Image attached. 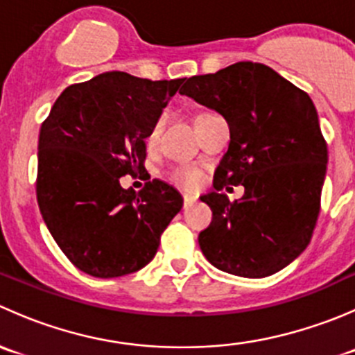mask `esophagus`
Listing matches in <instances>:
<instances>
[{"label":"esophagus","mask_w":355,"mask_h":355,"mask_svg":"<svg viewBox=\"0 0 355 355\" xmlns=\"http://www.w3.org/2000/svg\"><path fill=\"white\" fill-rule=\"evenodd\" d=\"M196 202V198L194 196H189V194H185L184 196V207H189V206H192V204Z\"/></svg>","instance_id":"esophagus-1"}]
</instances>
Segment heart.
I'll use <instances>...</instances> for the list:
<instances>
[{
	"instance_id": "b5f03b06",
	"label": "heart",
	"mask_w": 355,
	"mask_h": 355,
	"mask_svg": "<svg viewBox=\"0 0 355 355\" xmlns=\"http://www.w3.org/2000/svg\"><path fill=\"white\" fill-rule=\"evenodd\" d=\"M206 114V113H204ZM161 128H163V116H159L155 123L151 125L149 128L148 135H146V146L149 149H153L159 141V134H161ZM171 180L178 185V187H184V189H196L200 182V173L194 168H177V170L171 173Z\"/></svg>"
}]
</instances>
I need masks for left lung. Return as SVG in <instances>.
Here are the masks:
<instances>
[{"label": "left lung", "mask_w": 355, "mask_h": 355, "mask_svg": "<svg viewBox=\"0 0 355 355\" xmlns=\"http://www.w3.org/2000/svg\"><path fill=\"white\" fill-rule=\"evenodd\" d=\"M184 82L180 94L230 128L214 191L200 196L213 211L200 250L225 273L270 277L306 250L320 214L328 149L314 103L263 63L239 62ZM225 184H244L245 196L232 203L219 192Z\"/></svg>", "instance_id": "left-lung-1"}]
</instances>
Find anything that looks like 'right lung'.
<instances>
[{
	"label": "right lung",
	"mask_w": 355,
	"mask_h": 355,
	"mask_svg": "<svg viewBox=\"0 0 355 355\" xmlns=\"http://www.w3.org/2000/svg\"><path fill=\"white\" fill-rule=\"evenodd\" d=\"M182 82L106 71L67 87L41 125L39 209L63 254L91 277H123L151 263L182 209V196L161 180L141 192L120 185L146 170V135Z\"/></svg>",
	"instance_id": "add662e5"
}]
</instances>
